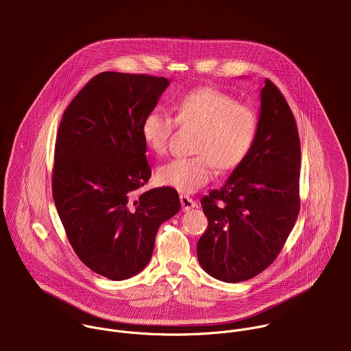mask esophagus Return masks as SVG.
I'll return each instance as SVG.
<instances>
[{"label":"esophagus","mask_w":351,"mask_h":351,"mask_svg":"<svg viewBox=\"0 0 351 351\" xmlns=\"http://www.w3.org/2000/svg\"><path fill=\"white\" fill-rule=\"evenodd\" d=\"M180 204H182L183 211H187V210H191L195 207L194 199L186 194H180Z\"/></svg>","instance_id":"1"}]
</instances>
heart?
<instances>
[{
	"label": "heart",
	"mask_w": 351,
	"mask_h": 351,
	"mask_svg": "<svg viewBox=\"0 0 351 351\" xmlns=\"http://www.w3.org/2000/svg\"><path fill=\"white\" fill-rule=\"evenodd\" d=\"M173 108L175 119L164 111L152 110L140 126L145 147L156 156L168 152L176 123L197 129L193 145L195 156L161 165L157 172L161 184L180 193H194L213 179L215 167L221 172L234 171L253 152L260 117L254 107L239 103L234 95L202 87L180 97Z\"/></svg>",
	"instance_id": "1"
}]
</instances>
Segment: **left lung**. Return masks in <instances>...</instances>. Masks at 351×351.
<instances>
[{
	"label": "left lung",
	"instance_id": "obj_1",
	"mask_svg": "<svg viewBox=\"0 0 351 351\" xmlns=\"http://www.w3.org/2000/svg\"><path fill=\"white\" fill-rule=\"evenodd\" d=\"M300 164L294 115L267 79L253 152L223 187L202 198L208 226L197 243V258L207 274L236 283L276 260L300 213Z\"/></svg>",
	"mask_w": 351,
	"mask_h": 351
}]
</instances>
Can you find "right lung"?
<instances>
[{
  "label": "right lung",
  "instance_id": "add662e5",
  "mask_svg": "<svg viewBox=\"0 0 351 351\" xmlns=\"http://www.w3.org/2000/svg\"><path fill=\"white\" fill-rule=\"evenodd\" d=\"M169 84L167 77L103 72L76 94L56 140L53 197L79 260L123 280L153 256L160 225L180 210L173 187L137 194L149 176L140 126Z\"/></svg>",
  "mask_w": 351,
  "mask_h": 351
}]
</instances>
